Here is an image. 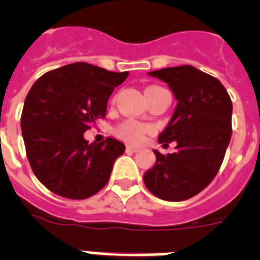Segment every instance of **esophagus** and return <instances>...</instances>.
Instances as JSON below:
<instances>
[{"instance_id": "1", "label": "esophagus", "mask_w": 260, "mask_h": 260, "mask_svg": "<svg viewBox=\"0 0 260 260\" xmlns=\"http://www.w3.org/2000/svg\"><path fill=\"white\" fill-rule=\"evenodd\" d=\"M139 148L134 146H126V152H138Z\"/></svg>"}]
</instances>
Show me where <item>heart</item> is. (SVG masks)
Here are the masks:
<instances>
[{
    "label": "heart",
    "mask_w": 260,
    "mask_h": 260,
    "mask_svg": "<svg viewBox=\"0 0 260 260\" xmlns=\"http://www.w3.org/2000/svg\"><path fill=\"white\" fill-rule=\"evenodd\" d=\"M148 132H150V128H148V126L135 121L124 122V124H121V125L118 126L117 129V135L120 138H122L124 140H126V142L134 143V144L142 143Z\"/></svg>",
    "instance_id": "b5f03b06"
}]
</instances>
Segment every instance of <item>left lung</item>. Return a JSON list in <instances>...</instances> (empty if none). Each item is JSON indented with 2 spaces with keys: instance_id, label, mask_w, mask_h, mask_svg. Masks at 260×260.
Returning a JSON list of instances; mask_svg holds the SVG:
<instances>
[{
  "instance_id": "1",
  "label": "left lung",
  "mask_w": 260,
  "mask_h": 260,
  "mask_svg": "<svg viewBox=\"0 0 260 260\" xmlns=\"http://www.w3.org/2000/svg\"><path fill=\"white\" fill-rule=\"evenodd\" d=\"M178 101L173 117L158 136L163 146L177 143L174 154L154 150L156 162L144 174L151 193L165 201H185L216 177L232 135V102L222 83L193 66L150 71Z\"/></svg>"
}]
</instances>
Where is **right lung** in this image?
I'll list each match as a JSON object with an SVG mask.
<instances>
[{"mask_svg": "<svg viewBox=\"0 0 260 260\" xmlns=\"http://www.w3.org/2000/svg\"><path fill=\"white\" fill-rule=\"evenodd\" d=\"M128 74L78 62L48 71L30 87L22 139L32 171L52 193L85 200L108 183L125 146L112 138L89 144L83 134L105 117L110 94Z\"/></svg>", "mask_w": 260, "mask_h": 260, "instance_id": "add662e5", "label": "right lung"}]
</instances>
